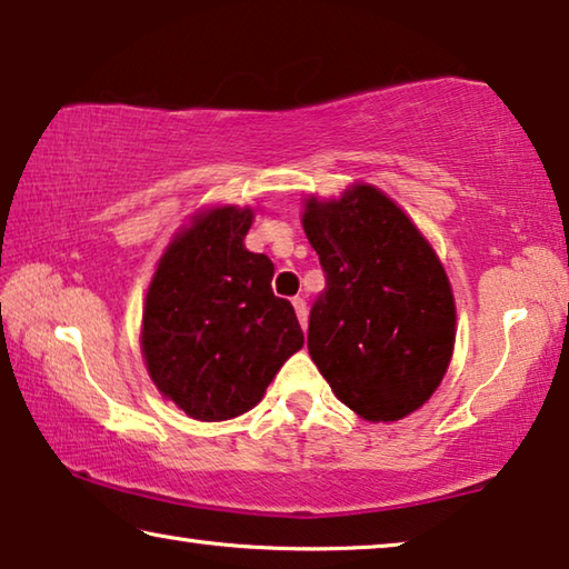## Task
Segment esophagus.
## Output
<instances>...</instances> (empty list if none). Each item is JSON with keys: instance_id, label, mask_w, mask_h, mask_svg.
Wrapping results in <instances>:
<instances>
[{"instance_id": "1", "label": "esophagus", "mask_w": 569, "mask_h": 569, "mask_svg": "<svg viewBox=\"0 0 569 569\" xmlns=\"http://www.w3.org/2000/svg\"><path fill=\"white\" fill-rule=\"evenodd\" d=\"M293 308H296V316H298V323H301V329L306 331V326H308V308H306V301L303 298H293Z\"/></svg>"}]
</instances>
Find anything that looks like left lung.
I'll use <instances>...</instances> for the list:
<instances>
[{"instance_id":"obj_1","label":"left lung","mask_w":569,"mask_h":569,"mask_svg":"<svg viewBox=\"0 0 569 569\" xmlns=\"http://www.w3.org/2000/svg\"><path fill=\"white\" fill-rule=\"evenodd\" d=\"M301 223L326 273L308 353L336 399L366 421H399L445 379L457 306L435 248L369 182L306 198Z\"/></svg>"}]
</instances>
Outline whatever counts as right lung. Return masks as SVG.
<instances>
[{
  "instance_id": "add662e5",
  "label": "right lung",
  "mask_w": 569,
  "mask_h": 569,
  "mask_svg": "<svg viewBox=\"0 0 569 569\" xmlns=\"http://www.w3.org/2000/svg\"><path fill=\"white\" fill-rule=\"evenodd\" d=\"M253 208L198 210L160 256L140 346L162 397L198 421L240 417L303 346L293 306L273 296V263L250 253Z\"/></svg>"
}]
</instances>
